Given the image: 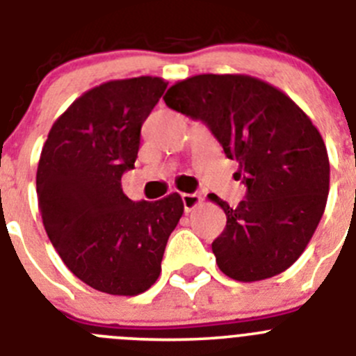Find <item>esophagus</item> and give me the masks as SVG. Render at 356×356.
<instances>
[{
  "label": "esophagus",
  "instance_id": "esophagus-1",
  "mask_svg": "<svg viewBox=\"0 0 356 356\" xmlns=\"http://www.w3.org/2000/svg\"><path fill=\"white\" fill-rule=\"evenodd\" d=\"M181 198H182V204H184L186 212L193 211V209L202 202L200 195H197V193H182Z\"/></svg>",
  "mask_w": 356,
  "mask_h": 356
}]
</instances>
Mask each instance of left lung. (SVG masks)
Returning a JSON list of instances; mask_svg holds the SVG:
<instances>
[{
	"instance_id": "left-lung-1",
	"label": "left lung",
	"mask_w": 356,
	"mask_h": 356,
	"mask_svg": "<svg viewBox=\"0 0 356 356\" xmlns=\"http://www.w3.org/2000/svg\"><path fill=\"white\" fill-rule=\"evenodd\" d=\"M163 99L211 129L248 188L235 209L211 195L227 214L212 242L221 272L251 283L291 267L327 205L330 163L316 126L290 96L249 75H195Z\"/></svg>"
}]
</instances>
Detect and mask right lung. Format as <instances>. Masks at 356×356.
Listing matches in <instances>:
<instances>
[{"label":"right lung","instance_id":"add662e5","mask_svg":"<svg viewBox=\"0 0 356 356\" xmlns=\"http://www.w3.org/2000/svg\"><path fill=\"white\" fill-rule=\"evenodd\" d=\"M165 89L159 77L96 86L66 108L43 144L36 170L43 227L66 267L103 293L149 290L184 212L179 193L133 202L121 188Z\"/></svg>","mask_w":356,"mask_h":356}]
</instances>
